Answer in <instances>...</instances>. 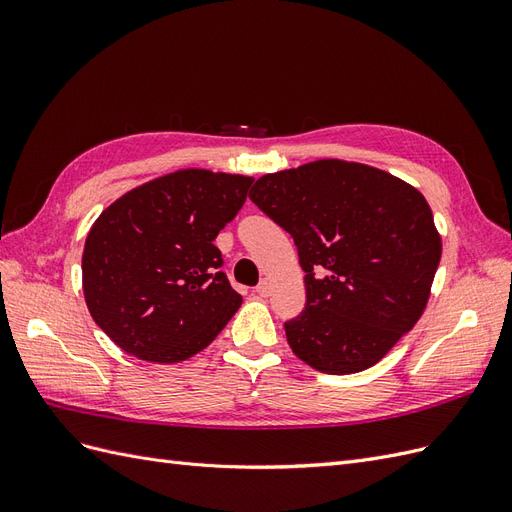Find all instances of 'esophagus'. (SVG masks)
<instances>
[{"label":"esophagus","instance_id":"esophagus-1","mask_svg":"<svg viewBox=\"0 0 512 512\" xmlns=\"http://www.w3.org/2000/svg\"><path fill=\"white\" fill-rule=\"evenodd\" d=\"M254 292L258 294V297H269V294H271V282H269V280H262V282L254 288Z\"/></svg>","mask_w":512,"mask_h":512}]
</instances>
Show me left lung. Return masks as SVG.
<instances>
[{
  "instance_id": "obj_1",
  "label": "left lung",
  "mask_w": 512,
  "mask_h": 512,
  "mask_svg": "<svg viewBox=\"0 0 512 512\" xmlns=\"http://www.w3.org/2000/svg\"><path fill=\"white\" fill-rule=\"evenodd\" d=\"M294 239L305 309L284 324L292 352L344 376L384 359L423 316L442 237L414 185L386 170L316 160L262 175L250 192Z\"/></svg>"
}]
</instances>
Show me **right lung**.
<instances>
[{"label": "right lung", "instance_id": "1", "mask_svg": "<svg viewBox=\"0 0 512 512\" xmlns=\"http://www.w3.org/2000/svg\"><path fill=\"white\" fill-rule=\"evenodd\" d=\"M254 177L179 168L136 185L89 228L83 294L91 318L136 359L181 363L205 350L241 307L220 271L218 232Z\"/></svg>", "mask_w": 512, "mask_h": 512}]
</instances>
